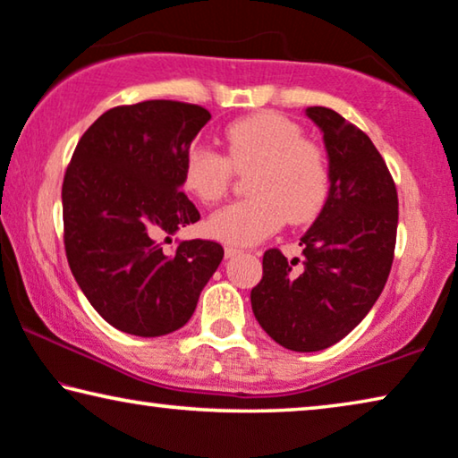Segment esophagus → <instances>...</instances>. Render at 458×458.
<instances>
[{
  "instance_id": "34e87169",
  "label": "esophagus",
  "mask_w": 458,
  "mask_h": 458,
  "mask_svg": "<svg viewBox=\"0 0 458 458\" xmlns=\"http://www.w3.org/2000/svg\"><path fill=\"white\" fill-rule=\"evenodd\" d=\"M241 249H236V247H226L224 249V255H226V259H234L236 255H241Z\"/></svg>"
}]
</instances>
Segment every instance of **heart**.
<instances>
[{
	"label": "heart",
	"instance_id": "1",
	"mask_svg": "<svg viewBox=\"0 0 458 458\" xmlns=\"http://www.w3.org/2000/svg\"><path fill=\"white\" fill-rule=\"evenodd\" d=\"M226 156L191 146L181 164V185L197 201L216 203L228 193L236 173H250L249 199L217 209L206 228L217 241L249 247L276 234L288 220L309 224L331 193V164L302 127L277 113H257L230 123Z\"/></svg>",
	"mask_w": 458,
	"mask_h": 458
}]
</instances>
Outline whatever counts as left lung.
<instances>
[{"mask_svg": "<svg viewBox=\"0 0 458 458\" xmlns=\"http://www.w3.org/2000/svg\"><path fill=\"white\" fill-rule=\"evenodd\" d=\"M306 114L323 131L329 199L300 238L302 261L265 250L250 292L259 325L292 352L331 347L370 312L391 273L399 222L397 187L372 140L331 108Z\"/></svg>", "mask_w": 458, "mask_h": 458, "instance_id": "1", "label": "left lung"}]
</instances>
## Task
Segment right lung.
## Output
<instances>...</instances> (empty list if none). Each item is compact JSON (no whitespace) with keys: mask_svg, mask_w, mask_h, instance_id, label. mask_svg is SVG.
<instances>
[{"mask_svg":"<svg viewBox=\"0 0 458 458\" xmlns=\"http://www.w3.org/2000/svg\"><path fill=\"white\" fill-rule=\"evenodd\" d=\"M209 119L176 100L114 106L81 135L65 170L67 263L94 310L129 335L181 329L222 263L214 241H181L170 252L160 242L199 220L181 191V164Z\"/></svg>","mask_w":458,"mask_h":458,"instance_id":"add662e5","label":"right lung"}]
</instances>
